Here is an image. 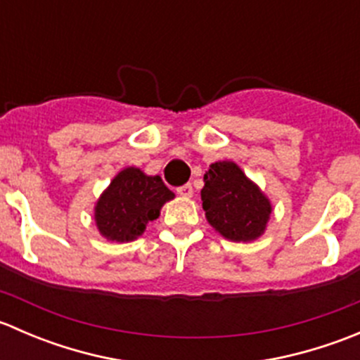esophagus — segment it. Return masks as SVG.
I'll use <instances>...</instances> for the list:
<instances>
[{"mask_svg": "<svg viewBox=\"0 0 360 360\" xmlns=\"http://www.w3.org/2000/svg\"><path fill=\"white\" fill-rule=\"evenodd\" d=\"M177 195H181L183 198H191L193 197V188L191 184H184V186L177 188Z\"/></svg>", "mask_w": 360, "mask_h": 360, "instance_id": "34e87169", "label": "esophagus"}]
</instances>
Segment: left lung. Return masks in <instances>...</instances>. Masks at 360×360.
<instances>
[{
    "label": "left lung",
    "instance_id": "8db88e82",
    "mask_svg": "<svg viewBox=\"0 0 360 360\" xmlns=\"http://www.w3.org/2000/svg\"><path fill=\"white\" fill-rule=\"evenodd\" d=\"M200 195L207 223L226 240L252 242L266 231L271 200L231 160L210 163Z\"/></svg>",
    "mask_w": 360,
    "mask_h": 360
}]
</instances>
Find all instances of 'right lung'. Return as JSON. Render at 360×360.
Instances as JSON below:
<instances>
[{
    "instance_id": "obj_1",
    "label": "right lung",
    "mask_w": 360,
    "mask_h": 360,
    "mask_svg": "<svg viewBox=\"0 0 360 360\" xmlns=\"http://www.w3.org/2000/svg\"><path fill=\"white\" fill-rule=\"evenodd\" d=\"M174 197L160 176H148L139 167H125L94 205L97 231L110 242H134Z\"/></svg>"
}]
</instances>
